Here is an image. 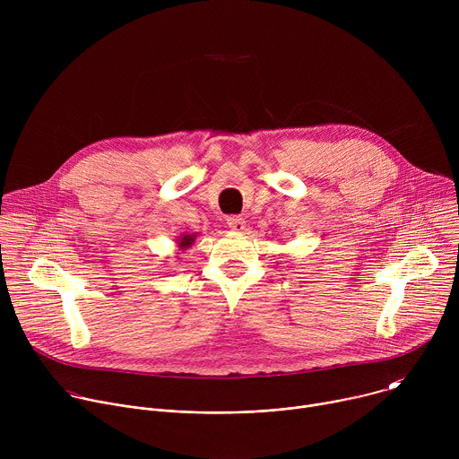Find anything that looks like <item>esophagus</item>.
<instances>
[{
  "mask_svg": "<svg viewBox=\"0 0 459 459\" xmlns=\"http://www.w3.org/2000/svg\"><path fill=\"white\" fill-rule=\"evenodd\" d=\"M227 225H229V229L232 232H238V234H241L245 230V227H247V223H245V220L241 216H229L227 218Z\"/></svg>",
  "mask_w": 459,
  "mask_h": 459,
  "instance_id": "esophagus-1",
  "label": "esophagus"
}]
</instances>
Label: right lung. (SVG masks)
Segmentation results:
<instances>
[{"mask_svg":"<svg viewBox=\"0 0 459 459\" xmlns=\"http://www.w3.org/2000/svg\"><path fill=\"white\" fill-rule=\"evenodd\" d=\"M195 238H198V232H192V234H188V232H183V234H179V236H178L176 243H178L179 250L183 252V250H186V248H190V247L194 245Z\"/></svg>","mask_w":459,"mask_h":459,"instance_id":"right-lung-1","label":"right lung"}]
</instances>
